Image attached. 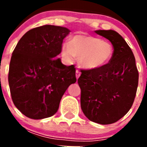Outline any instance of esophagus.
<instances>
[{"label":"esophagus","instance_id":"1","mask_svg":"<svg viewBox=\"0 0 147 147\" xmlns=\"http://www.w3.org/2000/svg\"><path fill=\"white\" fill-rule=\"evenodd\" d=\"M80 75H81V73L78 71V70H76V79H77V80L79 79V77L80 76Z\"/></svg>","mask_w":147,"mask_h":147}]
</instances>
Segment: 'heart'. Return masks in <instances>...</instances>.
I'll return each mask as SVG.
<instances>
[{
    "instance_id": "1",
    "label": "heart",
    "mask_w": 147,
    "mask_h": 147,
    "mask_svg": "<svg viewBox=\"0 0 147 147\" xmlns=\"http://www.w3.org/2000/svg\"><path fill=\"white\" fill-rule=\"evenodd\" d=\"M114 54L113 46L98 37L87 34H76L71 37L61 48L62 57L72 62L79 58L80 66L87 70L98 69L108 63Z\"/></svg>"
}]
</instances>
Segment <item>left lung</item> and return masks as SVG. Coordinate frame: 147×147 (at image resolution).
Listing matches in <instances>:
<instances>
[{"label": "left lung", "mask_w": 147, "mask_h": 147, "mask_svg": "<svg viewBox=\"0 0 147 147\" xmlns=\"http://www.w3.org/2000/svg\"><path fill=\"white\" fill-rule=\"evenodd\" d=\"M95 32L112 43L114 54L106 65L95 70H82L78 79L81 89V108L91 121L115 123L132 107L138 84V71L132 50L113 30Z\"/></svg>", "instance_id": "8db88e82"}]
</instances>
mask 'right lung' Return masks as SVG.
Here are the masks:
<instances>
[{"label": "right lung", "instance_id": "obj_1", "mask_svg": "<svg viewBox=\"0 0 147 147\" xmlns=\"http://www.w3.org/2000/svg\"><path fill=\"white\" fill-rule=\"evenodd\" d=\"M69 33L65 27H37L23 35L13 51L8 76L10 93L15 107L26 117L52 116L66 90L76 82L74 65L66 66L57 59Z\"/></svg>", "mask_w": 147, "mask_h": 147}]
</instances>
